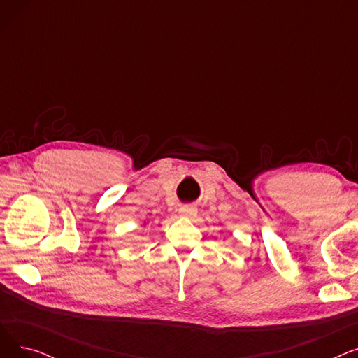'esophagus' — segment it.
<instances>
[{"mask_svg": "<svg viewBox=\"0 0 358 358\" xmlns=\"http://www.w3.org/2000/svg\"><path fill=\"white\" fill-rule=\"evenodd\" d=\"M180 215L185 216V217H192V216L197 215V209L194 208V206H182V208L180 209Z\"/></svg>", "mask_w": 358, "mask_h": 358, "instance_id": "1", "label": "esophagus"}]
</instances>
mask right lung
Segmentation results:
<instances>
[{"mask_svg":"<svg viewBox=\"0 0 358 358\" xmlns=\"http://www.w3.org/2000/svg\"><path fill=\"white\" fill-rule=\"evenodd\" d=\"M145 224H146V223H145Z\"/></svg>","mask_w":358,"mask_h":358,"instance_id":"obj_1","label":"right lung"}]
</instances>
